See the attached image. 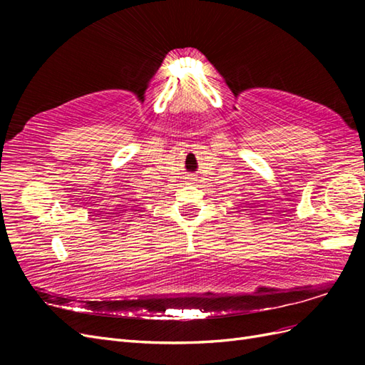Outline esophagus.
Returning a JSON list of instances; mask_svg holds the SVG:
<instances>
[{
  "label": "esophagus",
  "instance_id": "1",
  "mask_svg": "<svg viewBox=\"0 0 365 365\" xmlns=\"http://www.w3.org/2000/svg\"><path fill=\"white\" fill-rule=\"evenodd\" d=\"M190 180H192V178H190Z\"/></svg>",
  "mask_w": 365,
  "mask_h": 365
}]
</instances>
